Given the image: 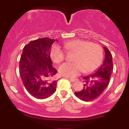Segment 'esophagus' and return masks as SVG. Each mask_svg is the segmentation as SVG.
<instances>
[{
	"mask_svg": "<svg viewBox=\"0 0 129 129\" xmlns=\"http://www.w3.org/2000/svg\"><path fill=\"white\" fill-rule=\"evenodd\" d=\"M69 79L70 81L72 82H75V81H78V79Z\"/></svg>",
	"mask_w": 129,
	"mask_h": 129,
	"instance_id": "obj_1",
	"label": "esophagus"
}]
</instances>
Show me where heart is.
Listing matches in <instances>:
<instances>
[{
    "mask_svg": "<svg viewBox=\"0 0 129 129\" xmlns=\"http://www.w3.org/2000/svg\"><path fill=\"white\" fill-rule=\"evenodd\" d=\"M68 52L75 53L73 63H64L59 67L62 76L74 78L84 72L90 73L100 66L103 59V50L100 45L84 40L77 39L63 44ZM51 59L55 63L62 62L66 59V52L58 45H54L50 51Z\"/></svg>",
    "mask_w": 129,
    "mask_h": 129,
    "instance_id": "obj_1",
    "label": "heart"
}]
</instances>
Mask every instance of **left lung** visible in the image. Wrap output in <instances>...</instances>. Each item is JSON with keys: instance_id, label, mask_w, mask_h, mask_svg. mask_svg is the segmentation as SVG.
<instances>
[{"instance_id": "left-lung-1", "label": "left lung", "mask_w": 129, "mask_h": 129, "mask_svg": "<svg viewBox=\"0 0 129 129\" xmlns=\"http://www.w3.org/2000/svg\"><path fill=\"white\" fill-rule=\"evenodd\" d=\"M104 49L106 56L103 65L94 73L84 77L83 89L75 92V96L84 101H91L98 98L110 82L113 70L112 55L107 47H104Z\"/></svg>"}]
</instances>
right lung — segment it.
<instances>
[{"label": "right lung", "mask_w": 129, "mask_h": 129, "mask_svg": "<svg viewBox=\"0 0 129 129\" xmlns=\"http://www.w3.org/2000/svg\"><path fill=\"white\" fill-rule=\"evenodd\" d=\"M55 41L41 38L30 41L23 49L19 73L25 88L36 98H47L56 91L57 81L53 78L57 70L50 58L51 45Z\"/></svg>", "instance_id": "add662e5"}]
</instances>
